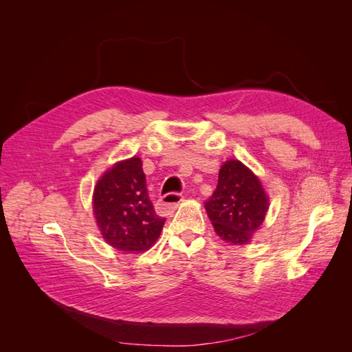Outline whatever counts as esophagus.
I'll return each instance as SVG.
<instances>
[{"mask_svg": "<svg viewBox=\"0 0 352 352\" xmlns=\"http://www.w3.org/2000/svg\"><path fill=\"white\" fill-rule=\"evenodd\" d=\"M184 195H176V194H168L166 197H163V199L160 201V207L164 211H172L175 210L180 202H182Z\"/></svg>", "mask_w": 352, "mask_h": 352, "instance_id": "obj_1", "label": "esophagus"}]
</instances>
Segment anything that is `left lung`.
I'll use <instances>...</instances> for the list:
<instances>
[{"instance_id": "left-lung-1", "label": "left lung", "mask_w": 352, "mask_h": 352, "mask_svg": "<svg viewBox=\"0 0 352 352\" xmlns=\"http://www.w3.org/2000/svg\"><path fill=\"white\" fill-rule=\"evenodd\" d=\"M270 199L261 179L239 160H226L206 210L217 236L230 245L251 242L267 216Z\"/></svg>"}]
</instances>
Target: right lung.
Returning <instances> with one entry per match:
<instances>
[{
	"instance_id": "obj_1",
	"label": "right lung",
	"mask_w": 352,
	"mask_h": 352,
	"mask_svg": "<svg viewBox=\"0 0 352 352\" xmlns=\"http://www.w3.org/2000/svg\"><path fill=\"white\" fill-rule=\"evenodd\" d=\"M92 211L104 242L129 254L150 250L166 221L155 214L148 198L142 160L138 155L120 160L100 176Z\"/></svg>"
}]
</instances>
